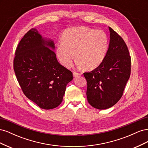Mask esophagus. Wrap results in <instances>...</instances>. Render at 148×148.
Returning <instances> with one entry per match:
<instances>
[{"label":"esophagus","instance_id":"obj_1","mask_svg":"<svg viewBox=\"0 0 148 148\" xmlns=\"http://www.w3.org/2000/svg\"><path fill=\"white\" fill-rule=\"evenodd\" d=\"M73 77H78V76L81 75V73H77V72H75V71H73Z\"/></svg>","mask_w":148,"mask_h":148}]
</instances>
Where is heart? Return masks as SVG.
I'll return each mask as SVG.
<instances>
[{
  "instance_id": "heart-1",
  "label": "heart",
  "mask_w": 148,
  "mask_h": 148,
  "mask_svg": "<svg viewBox=\"0 0 148 148\" xmlns=\"http://www.w3.org/2000/svg\"><path fill=\"white\" fill-rule=\"evenodd\" d=\"M108 47V38L104 31L79 26L64 31L62 42L57 45L56 52L60 63L65 67L72 64L75 53L78 66L93 70L104 61Z\"/></svg>"
}]
</instances>
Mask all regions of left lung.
Wrapping results in <instances>:
<instances>
[{"mask_svg":"<svg viewBox=\"0 0 148 148\" xmlns=\"http://www.w3.org/2000/svg\"><path fill=\"white\" fill-rule=\"evenodd\" d=\"M110 42L102 64L83 75L87 81L88 102L96 109L114 106L123 95L131 72V57L123 39L109 27Z\"/></svg>","mask_w":148,"mask_h":148,"instance_id":"left-lung-1","label":"left lung"}]
</instances>
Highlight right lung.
I'll return each mask as SVG.
<instances>
[{"label": "right lung", "instance_id": "obj_1", "mask_svg": "<svg viewBox=\"0 0 148 148\" xmlns=\"http://www.w3.org/2000/svg\"><path fill=\"white\" fill-rule=\"evenodd\" d=\"M54 49L52 40L42 38L32 28L21 39L13 60L15 75L25 95L46 110L61 104L66 85L73 78L72 72L57 61Z\"/></svg>", "mask_w": 148, "mask_h": 148}]
</instances>
